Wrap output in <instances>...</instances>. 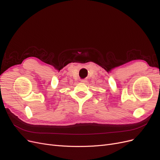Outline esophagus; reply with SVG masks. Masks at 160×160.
<instances>
[{"label": "esophagus", "instance_id": "obj_1", "mask_svg": "<svg viewBox=\"0 0 160 160\" xmlns=\"http://www.w3.org/2000/svg\"><path fill=\"white\" fill-rule=\"evenodd\" d=\"M81 82H83V83H85V82H86L87 81H86V79H81Z\"/></svg>", "mask_w": 160, "mask_h": 160}]
</instances>
